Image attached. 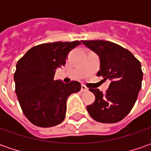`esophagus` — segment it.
<instances>
[{
	"label": "esophagus",
	"mask_w": 151,
	"mask_h": 151,
	"mask_svg": "<svg viewBox=\"0 0 151 151\" xmlns=\"http://www.w3.org/2000/svg\"><path fill=\"white\" fill-rule=\"evenodd\" d=\"M81 91H83V92H85V91H88V88H87L85 85H81Z\"/></svg>",
	"instance_id": "esophagus-1"
}]
</instances>
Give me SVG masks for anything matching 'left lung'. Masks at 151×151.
<instances>
[{
    "label": "left lung",
    "instance_id": "1",
    "mask_svg": "<svg viewBox=\"0 0 151 151\" xmlns=\"http://www.w3.org/2000/svg\"><path fill=\"white\" fill-rule=\"evenodd\" d=\"M82 44L100 58L97 76L109 79L106 93L90 88L95 101L86 107L90 116L97 122L113 124L129 113L141 89V64L130 51L119 44L104 40H82Z\"/></svg>",
    "mask_w": 151,
    "mask_h": 151
}]
</instances>
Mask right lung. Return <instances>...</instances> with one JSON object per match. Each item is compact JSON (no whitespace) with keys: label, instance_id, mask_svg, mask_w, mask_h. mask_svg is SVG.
<instances>
[{"label":"right lung","instance_id":"obj_1","mask_svg":"<svg viewBox=\"0 0 151 151\" xmlns=\"http://www.w3.org/2000/svg\"><path fill=\"white\" fill-rule=\"evenodd\" d=\"M80 41L55 42L32 47L17 61L15 91L21 108L32 124L49 128L65 118L66 101L81 90L78 81H54L56 69L65 65L70 50Z\"/></svg>","mask_w":151,"mask_h":151}]
</instances>
